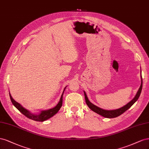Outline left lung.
Listing matches in <instances>:
<instances>
[{
    "label": "left lung",
    "mask_w": 149,
    "mask_h": 149,
    "mask_svg": "<svg viewBox=\"0 0 149 149\" xmlns=\"http://www.w3.org/2000/svg\"><path fill=\"white\" fill-rule=\"evenodd\" d=\"M141 86H140L137 93H136V95L134 97V98L130 102H129V103H127L125 105H124V107H122L119 108L118 109L110 110H104L103 109H101L99 107H97V106H96L95 105L91 103L88 99L86 92L84 91V95H85V99H86V104H87V106L92 110V111L100 115V116H103L105 118H115V117H117L118 116H120L121 114L124 113L127 110H128L129 108H130L131 106L135 102L138 100L139 97H140V95H141L142 89V77L141 75Z\"/></svg>",
    "instance_id": "1"
}]
</instances>
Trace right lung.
Wrapping results in <instances>:
<instances>
[{
	"mask_svg": "<svg viewBox=\"0 0 149 149\" xmlns=\"http://www.w3.org/2000/svg\"><path fill=\"white\" fill-rule=\"evenodd\" d=\"M67 87V86L63 89V91L60 100L58 102V104L56 105V107H54V108L50 109L48 110H41L40 112L38 114H35L31 112H30L29 110L27 109H25L22 105H21L19 103H18L17 102H16L13 98H12L10 93L9 92V95H10V98L11 100L12 103L13 104V105L15 106V107L19 111L24 114L25 116H26L27 118H30V119L35 120V121H38V122H44L46 120L49 119L50 117H53L54 115H56L58 112V110H60L61 108L62 105V99H63V92L65 91V89Z\"/></svg>",
	"mask_w": 149,
	"mask_h": 149,
	"instance_id": "1",
	"label": "right lung"
}]
</instances>
